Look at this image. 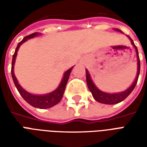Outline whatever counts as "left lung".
Returning <instances> with one entry per match:
<instances>
[{
	"mask_svg": "<svg viewBox=\"0 0 147 147\" xmlns=\"http://www.w3.org/2000/svg\"><path fill=\"white\" fill-rule=\"evenodd\" d=\"M115 30L117 31H120L122 33V31L119 29H115ZM129 38V39L131 40V42L132 45L136 49V54H137V63H138V71H137V75H136V78L134 83L131 84V86H130L128 89H127L126 90H124L123 92L120 93H114V94H108V93H105L98 90L96 86L93 83L92 80L90 78V76L88 71L86 69V83H87V86H88V88H89L90 91L92 94L94 98L95 99L97 102H100V103H103V104H107V105H113V104H117V103H119V102H122L124 99L126 98L127 96L129 95L132 92V90H134V88L136 87V83H137V81H138V79H139V72H140V61H139V52H138V49L136 46V45L134 44V42L133 40L129 36H127Z\"/></svg>",
	"mask_w": 147,
	"mask_h": 147,
	"instance_id": "1",
	"label": "left lung"
}]
</instances>
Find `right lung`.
<instances>
[{
	"label": "right lung",
	"instance_id": "1",
	"mask_svg": "<svg viewBox=\"0 0 147 147\" xmlns=\"http://www.w3.org/2000/svg\"><path fill=\"white\" fill-rule=\"evenodd\" d=\"M38 32H35V33H33L30 34V35H27L20 42H19L17 47L16 49V51H15V53L13 54V57H12V61H11V77H12V80H13V82L15 83V86L17 88L18 91L20 94V95L23 97V98L27 102L29 103L30 105H32L34 108H38V109H48L51 108L53 106H54L57 104H58L59 102H61V98L63 97V94H64V90H65V87H66V84L67 83V80H68V78H69V76H70L71 71V69L72 67L69 68L68 70L65 71V73L64 75V77L61 80V83H60V85L58 86L57 89L55 90L54 91L49 93V94H44V95H35V94H32L30 93L27 92L25 90L22 88V86L19 84L18 83L16 78L15 76L14 75V64L15 61H16V57L17 56V52L19 50V48L24 42H27L28 39L31 38H34L36 35H38Z\"/></svg>",
	"mask_w": 147,
	"mask_h": 147
}]
</instances>
